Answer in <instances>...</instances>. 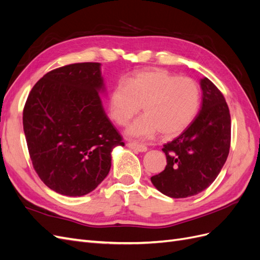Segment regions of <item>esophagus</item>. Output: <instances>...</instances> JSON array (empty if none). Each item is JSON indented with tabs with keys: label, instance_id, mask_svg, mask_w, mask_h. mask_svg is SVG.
<instances>
[{
	"label": "esophagus",
	"instance_id": "34e87169",
	"mask_svg": "<svg viewBox=\"0 0 260 260\" xmlns=\"http://www.w3.org/2000/svg\"><path fill=\"white\" fill-rule=\"evenodd\" d=\"M127 146L129 148H132V149H136V151L138 152H146L147 151V147L144 145V144H138V143H133V142H129L127 143Z\"/></svg>",
	"mask_w": 260,
	"mask_h": 260
}]
</instances>
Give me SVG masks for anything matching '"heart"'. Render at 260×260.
I'll return each instance as SVG.
<instances>
[{"mask_svg": "<svg viewBox=\"0 0 260 260\" xmlns=\"http://www.w3.org/2000/svg\"><path fill=\"white\" fill-rule=\"evenodd\" d=\"M199 84L165 69H149L133 75L127 83H118L109 94V114L120 125L129 122L143 107L145 115L125 129L132 139L148 140L160 132L172 138L183 132L198 115Z\"/></svg>", "mask_w": 260, "mask_h": 260, "instance_id": "heart-1", "label": "heart"}]
</instances>
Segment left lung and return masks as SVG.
Here are the masks:
<instances>
[{"label":"left lung","instance_id":"obj_1","mask_svg":"<svg viewBox=\"0 0 260 260\" xmlns=\"http://www.w3.org/2000/svg\"><path fill=\"white\" fill-rule=\"evenodd\" d=\"M202 106L192 123L165 144L167 165L151 181L160 193L184 199L201 193L214 182L229 155L231 118L229 107L208 78L200 81Z\"/></svg>","mask_w":260,"mask_h":260}]
</instances>
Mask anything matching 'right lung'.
Masks as SVG:
<instances>
[{
    "instance_id": "right-lung-1",
    "label": "right lung",
    "mask_w": 260,
    "mask_h": 260,
    "mask_svg": "<svg viewBox=\"0 0 260 260\" xmlns=\"http://www.w3.org/2000/svg\"><path fill=\"white\" fill-rule=\"evenodd\" d=\"M100 62H78L44 75L29 93L22 114L30 158L51 190L83 196L103 181L112 152L123 146L107 117Z\"/></svg>"
}]
</instances>
